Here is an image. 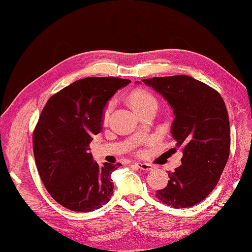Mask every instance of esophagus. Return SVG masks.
Here are the masks:
<instances>
[{"label":"esophagus","mask_w":252,"mask_h":252,"mask_svg":"<svg viewBox=\"0 0 252 252\" xmlns=\"http://www.w3.org/2000/svg\"><path fill=\"white\" fill-rule=\"evenodd\" d=\"M134 165L138 167L139 169L144 170V171H149L152 169V166L148 163H134Z\"/></svg>","instance_id":"34e87169"}]
</instances>
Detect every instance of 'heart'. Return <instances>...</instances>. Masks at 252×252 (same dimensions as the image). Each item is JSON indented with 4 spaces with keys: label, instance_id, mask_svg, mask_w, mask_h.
I'll use <instances>...</instances> for the list:
<instances>
[{
    "label": "heart",
    "instance_id": "obj_1",
    "mask_svg": "<svg viewBox=\"0 0 252 252\" xmlns=\"http://www.w3.org/2000/svg\"><path fill=\"white\" fill-rule=\"evenodd\" d=\"M129 103L132 106V108L138 112L141 109L147 107V106L150 105H156L158 106V101L156 96L150 94L149 91L145 90V89H135L132 93L129 94ZM113 107V102L110 101L107 104L104 106V108L102 110V120L103 122H106L109 119L110 112Z\"/></svg>",
    "mask_w": 252,
    "mask_h": 252
}]
</instances>
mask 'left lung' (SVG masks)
I'll list each match as a JSON object with an SVG mask.
<instances>
[{"instance_id": "left-lung-1", "label": "left lung", "mask_w": 252, "mask_h": 252, "mask_svg": "<svg viewBox=\"0 0 252 252\" xmlns=\"http://www.w3.org/2000/svg\"><path fill=\"white\" fill-rule=\"evenodd\" d=\"M142 81L173 108L171 133L183 151L182 165L168 172V184L156 195L174 208L191 207L215 189L229 157L230 127L224 100L216 89L185 74Z\"/></svg>"}]
</instances>
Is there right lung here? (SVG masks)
Instances as JSON below:
<instances>
[{"label": "right lung", "mask_w": 252, "mask_h": 252, "mask_svg": "<svg viewBox=\"0 0 252 252\" xmlns=\"http://www.w3.org/2000/svg\"><path fill=\"white\" fill-rule=\"evenodd\" d=\"M129 80L91 77L75 81L47 101L32 135L35 165L49 194L63 207L89 212L113 193L111 173L121 166L98 165L89 152L101 131L102 110Z\"/></svg>", "instance_id": "add662e5"}]
</instances>
